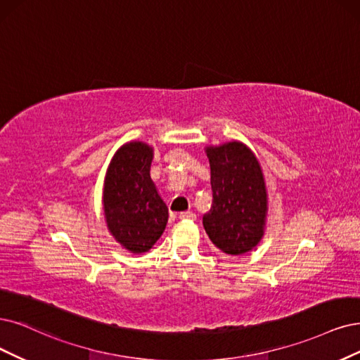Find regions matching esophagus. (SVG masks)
Here are the masks:
<instances>
[{
    "instance_id": "obj_1",
    "label": "esophagus",
    "mask_w": 360,
    "mask_h": 360,
    "mask_svg": "<svg viewBox=\"0 0 360 360\" xmlns=\"http://www.w3.org/2000/svg\"><path fill=\"white\" fill-rule=\"evenodd\" d=\"M179 219H195V214H193V212L190 210H185V212H181L179 214Z\"/></svg>"
}]
</instances>
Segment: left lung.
I'll use <instances>...</instances> for the list:
<instances>
[{"label":"left lung","mask_w":360,"mask_h":360,"mask_svg":"<svg viewBox=\"0 0 360 360\" xmlns=\"http://www.w3.org/2000/svg\"><path fill=\"white\" fill-rule=\"evenodd\" d=\"M206 153L214 200L203 227L218 249L242 255L258 245L264 233L267 190L261 166L240 142L209 146Z\"/></svg>","instance_id":"8db88e82"}]
</instances>
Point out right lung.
Segmentation results:
<instances>
[{"instance_id": "obj_1", "label": "right lung", "mask_w": 360, "mask_h": 360, "mask_svg": "<svg viewBox=\"0 0 360 360\" xmlns=\"http://www.w3.org/2000/svg\"><path fill=\"white\" fill-rule=\"evenodd\" d=\"M153 150L130 142L117 151L105 178L106 224L118 243L133 254L150 250L165 231L167 206L150 176Z\"/></svg>"}]
</instances>
